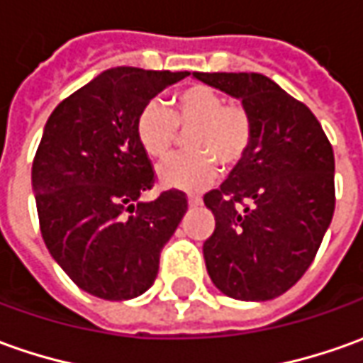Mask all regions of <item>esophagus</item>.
I'll list each match as a JSON object with an SVG mask.
<instances>
[{
    "mask_svg": "<svg viewBox=\"0 0 363 363\" xmlns=\"http://www.w3.org/2000/svg\"><path fill=\"white\" fill-rule=\"evenodd\" d=\"M186 201H189V206H191V208H194V206H201L202 204L201 196H194V194H189V199H186Z\"/></svg>",
    "mask_w": 363,
    "mask_h": 363,
    "instance_id": "esophagus-1",
    "label": "esophagus"
}]
</instances>
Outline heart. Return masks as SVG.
Instances as JSON below:
<instances>
[{
  "instance_id": "b5f03b06",
  "label": "heart",
  "mask_w": 363,
  "mask_h": 363,
  "mask_svg": "<svg viewBox=\"0 0 363 363\" xmlns=\"http://www.w3.org/2000/svg\"><path fill=\"white\" fill-rule=\"evenodd\" d=\"M179 125L190 130L189 155L172 157L159 167V181L167 189L202 191L216 177V164L230 169L244 157L252 139V123L238 105L206 85L182 91L172 113L161 99L149 101L137 119V139L152 159H164L179 139Z\"/></svg>"
}]
</instances>
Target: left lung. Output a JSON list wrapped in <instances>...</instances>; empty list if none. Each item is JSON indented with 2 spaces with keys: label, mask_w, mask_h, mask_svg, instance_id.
<instances>
[{
  "label": "left lung",
  "mask_w": 363,
  "mask_h": 363,
  "mask_svg": "<svg viewBox=\"0 0 363 363\" xmlns=\"http://www.w3.org/2000/svg\"><path fill=\"white\" fill-rule=\"evenodd\" d=\"M242 103L252 139L220 189L202 246L213 284L234 300L284 294L312 264L334 214V150L304 103L260 73H192Z\"/></svg>",
  "instance_id": "1"
}]
</instances>
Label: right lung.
<instances>
[{
	"label": "right lung",
	"instance_id": "obj_1",
	"mask_svg": "<svg viewBox=\"0 0 363 363\" xmlns=\"http://www.w3.org/2000/svg\"><path fill=\"white\" fill-rule=\"evenodd\" d=\"M186 75L107 69L47 119L31 169L41 236L87 294L111 302L145 294L189 208L181 191L140 201L155 172L137 139L143 107Z\"/></svg>",
	"mask_w": 363,
	"mask_h": 363
}]
</instances>
